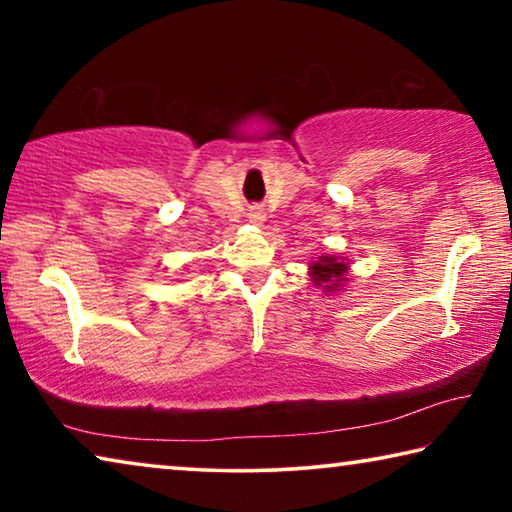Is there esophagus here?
I'll return each instance as SVG.
<instances>
[{"mask_svg": "<svg viewBox=\"0 0 512 512\" xmlns=\"http://www.w3.org/2000/svg\"><path fill=\"white\" fill-rule=\"evenodd\" d=\"M250 221H253V223H259V221H264V212L262 210H259V207H253V210H250Z\"/></svg>", "mask_w": 512, "mask_h": 512, "instance_id": "esophagus-1", "label": "esophagus"}]
</instances>
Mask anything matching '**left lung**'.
I'll return each mask as SVG.
<instances>
[{"instance_id": "1", "label": "left lung", "mask_w": 512, "mask_h": 512, "mask_svg": "<svg viewBox=\"0 0 512 512\" xmlns=\"http://www.w3.org/2000/svg\"><path fill=\"white\" fill-rule=\"evenodd\" d=\"M348 262H343L336 255H323L309 266V277L316 287H323L327 293L341 291L348 282Z\"/></svg>"}]
</instances>
